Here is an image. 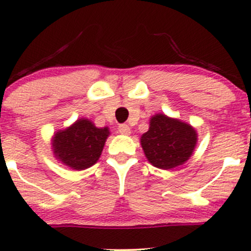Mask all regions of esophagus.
<instances>
[{"label":"esophagus","instance_id":"obj_1","mask_svg":"<svg viewBox=\"0 0 251 251\" xmlns=\"http://www.w3.org/2000/svg\"><path fill=\"white\" fill-rule=\"evenodd\" d=\"M118 131H119V133L125 134V136H128V134L131 133V128H130V126H128V125H120V126H119Z\"/></svg>","mask_w":251,"mask_h":251}]
</instances>
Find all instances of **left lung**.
<instances>
[{
    "mask_svg": "<svg viewBox=\"0 0 251 251\" xmlns=\"http://www.w3.org/2000/svg\"><path fill=\"white\" fill-rule=\"evenodd\" d=\"M197 137L194 126L159 113L150 118L149 130L142 134L141 146L154 167L172 170L191 157Z\"/></svg>",
    "mask_w": 251,
    "mask_h": 251,
    "instance_id": "8db88e82",
    "label": "left lung"
}]
</instances>
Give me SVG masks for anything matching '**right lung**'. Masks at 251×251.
Returning a JSON list of instances; mask_svg holds the SVG:
<instances>
[{"label":"right lung","mask_w":251,"mask_h":251,"mask_svg":"<svg viewBox=\"0 0 251 251\" xmlns=\"http://www.w3.org/2000/svg\"><path fill=\"white\" fill-rule=\"evenodd\" d=\"M109 134L108 127H96L91 120L80 118L54 133L52 154L55 159L72 170H86L99 161Z\"/></svg>","instance_id":"add662e5"}]
</instances>
